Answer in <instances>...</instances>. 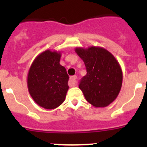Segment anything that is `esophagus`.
I'll list each match as a JSON object with an SVG mask.
<instances>
[{
	"label": "esophagus",
	"mask_w": 147,
	"mask_h": 147,
	"mask_svg": "<svg viewBox=\"0 0 147 147\" xmlns=\"http://www.w3.org/2000/svg\"><path fill=\"white\" fill-rule=\"evenodd\" d=\"M76 76H71L69 79V82H68V85H69V87H71V88H72V87H74L76 86Z\"/></svg>",
	"instance_id": "1"
}]
</instances>
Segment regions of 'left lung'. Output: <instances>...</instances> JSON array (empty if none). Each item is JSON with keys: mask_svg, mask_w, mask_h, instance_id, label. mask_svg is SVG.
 I'll return each mask as SVG.
<instances>
[{"mask_svg": "<svg viewBox=\"0 0 147 147\" xmlns=\"http://www.w3.org/2000/svg\"><path fill=\"white\" fill-rule=\"evenodd\" d=\"M75 51L86 67L87 74L79 85L85 99L95 107H107L117 98L121 88L123 74L119 62L102 47H79Z\"/></svg>", "mask_w": 147, "mask_h": 147, "instance_id": "obj_1", "label": "left lung"}]
</instances>
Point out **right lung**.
<instances>
[{
    "label": "right lung",
    "mask_w": 147,
    "mask_h": 147,
    "mask_svg": "<svg viewBox=\"0 0 147 147\" xmlns=\"http://www.w3.org/2000/svg\"><path fill=\"white\" fill-rule=\"evenodd\" d=\"M60 51L46 50L33 61L27 77L30 95L39 106L52 110L62 105L69 88V76L59 64Z\"/></svg>",
    "instance_id": "1"
}]
</instances>
